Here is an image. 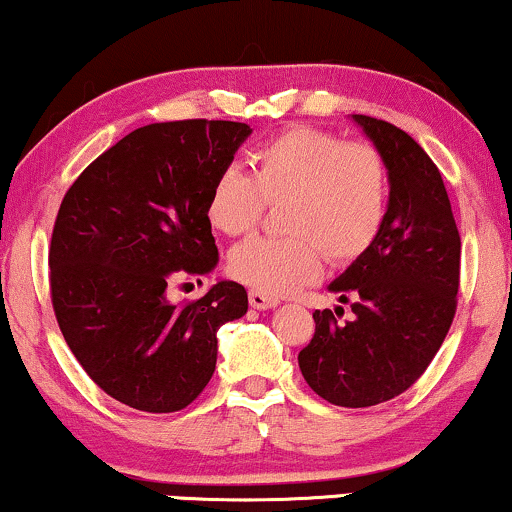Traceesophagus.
Returning <instances> with one entry per match:
<instances>
[{
	"label": "esophagus",
	"instance_id": "obj_1",
	"mask_svg": "<svg viewBox=\"0 0 512 512\" xmlns=\"http://www.w3.org/2000/svg\"><path fill=\"white\" fill-rule=\"evenodd\" d=\"M248 300H250V307L252 309H271V307H278L281 304V300L278 297H271V295H264L260 293V290H250L248 293Z\"/></svg>",
	"mask_w": 512,
	"mask_h": 512
}]
</instances>
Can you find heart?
Here are the masks:
<instances>
[{"mask_svg":"<svg viewBox=\"0 0 512 512\" xmlns=\"http://www.w3.org/2000/svg\"><path fill=\"white\" fill-rule=\"evenodd\" d=\"M252 177L238 165L217 174L208 219L226 236L260 222L267 203L283 208L286 238L255 236L229 252V274L281 297L314 281L323 255L349 262L368 250L387 212V167L373 146L295 127L252 153Z\"/></svg>","mask_w":512,"mask_h":512,"instance_id":"heart-1","label":"heart"}]
</instances>
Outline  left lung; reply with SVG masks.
<instances>
[{"label":"left lung","mask_w":512,"mask_h":512,"mask_svg":"<svg viewBox=\"0 0 512 512\" xmlns=\"http://www.w3.org/2000/svg\"><path fill=\"white\" fill-rule=\"evenodd\" d=\"M352 120L385 160V222L328 286L354 319L340 323L342 307L316 309L314 338L297 361L319 397L364 409L409 390L442 347L456 314L461 236L430 155L390 122Z\"/></svg>","instance_id":"left-lung-1"}]
</instances>
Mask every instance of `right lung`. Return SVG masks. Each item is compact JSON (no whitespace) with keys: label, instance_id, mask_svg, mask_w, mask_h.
Masks as SVG:
<instances>
[{"label":"right lung","instance_id":"right-lung-1","mask_svg":"<svg viewBox=\"0 0 512 512\" xmlns=\"http://www.w3.org/2000/svg\"><path fill=\"white\" fill-rule=\"evenodd\" d=\"M250 134L229 120L139 127L63 198L49 248L56 321L89 378L132 409L189 406L215 373L219 326L248 312L236 281L189 304L167 290L215 271L208 196Z\"/></svg>","mask_w":512,"mask_h":512}]
</instances>
